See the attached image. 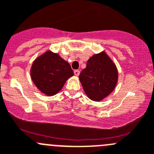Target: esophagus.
Here are the masks:
<instances>
[{
	"label": "esophagus",
	"mask_w": 154,
	"mask_h": 154,
	"mask_svg": "<svg viewBox=\"0 0 154 154\" xmlns=\"http://www.w3.org/2000/svg\"><path fill=\"white\" fill-rule=\"evenodd\" d=\"M74 74H75V76H79V74H80V71L79 70H75L74 71Z\"/></svg>",
	"instance_id": "obj_1"
}]
</instances>
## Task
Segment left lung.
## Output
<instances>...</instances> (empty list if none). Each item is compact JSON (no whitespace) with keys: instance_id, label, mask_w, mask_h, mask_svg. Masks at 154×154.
<instances>
[{"instance_id":"8db88e82","label":"left lung","mask_w":154,"mask_h":154,"mask_svg":"<svg viewBox=\"0 0 154 154\" xmlns=\"http://www.w3.org/2000/svg\"><path fill=\"white\" fill-rule=\"evenodd\" d=\"M118 76L115 63L102 51L89 58L86 68L80 73L79 80L91 100L100 101L115 89Z\"/></svg>"}]
</instances>
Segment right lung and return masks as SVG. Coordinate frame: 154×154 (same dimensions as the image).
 <instances>
[{
    "instance_id": "right-lung-1",
    "label": "right lung",
    "mask_w": 154,
    "mask_h": 154,
    "mask_svg": "<svg viewBox=\"0 0 154 154\" xmlns=\"http://www.w3.org/2000/svg\"><path fill=\"white\" fill-rule=\"evenodd\" d=\"M30 74L32 82L42 93L53 96L63 88L74 73L69 63L59 54L48 51L35 60Z\"/></svg>"
}]
</instances>
